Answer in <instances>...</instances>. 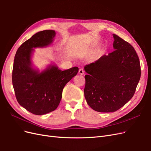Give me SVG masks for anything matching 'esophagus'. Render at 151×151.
Listing matches in <instances>:
<instances>
[{
	"label": "esophagus",
	"mask_w": 151,
	"mask_h": 151,
	"mask_svg": "<svg viewBox=\"0 0 151 151\" xmlns=\"http://www.w3.org/2000/svg\"><path fill=\"white\" fill-rule=\"evenodd\" d=\"M79 74L80 75H84V70L83 68H80L79 70Z\"/></svg>",
	"instance_id": "1"
}]
</instances>
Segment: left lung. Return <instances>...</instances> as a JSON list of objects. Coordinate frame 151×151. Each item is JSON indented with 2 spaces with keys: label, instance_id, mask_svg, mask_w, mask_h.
Listing matches in <instances>:
<instances>
[{
  "label": "left lung",
  "instance_id": "obj_1",
  "mask_svg": "<svg viewBox=\"0 0 151 151\" xmlns=\"http://www.w3.org/2000/svg\"><path fill=\"white\" fill-rule=\"evenodd\" d=\"M114 51L84 67V96L98 112H114L133 97L141 70L139 57L132 45L113 34Z\"/></svg>",
  "mask_w": 151,
  "mask_h": 151
}]
</instances>
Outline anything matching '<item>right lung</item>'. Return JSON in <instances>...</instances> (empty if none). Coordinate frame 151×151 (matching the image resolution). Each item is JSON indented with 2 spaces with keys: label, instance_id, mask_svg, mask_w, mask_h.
I'll return each mask as SVG.
<instances>
[{
  "label": "right lung",
  "instance_id": "add662e5",
  "mask_svg": "<svg viewBox=\"0 0 151 151\" xmlns=\"http://www.w3.org/2000/svg\"><path fill=\"white\" fill-rule=\"evenodd\" d=\"M55 34L53 30H45L32 36L17 49L14 60L12 79L17 101L36 115L57 109L63 88L79 71L77 67L62 71L53 63L41 72L34 67L32 63L34 48L49 46Z\"/></svg>",
  "mask_w": 151,
  "mask_h": 151
}]
</instances>
